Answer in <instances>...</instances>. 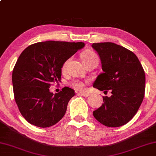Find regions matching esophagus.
<instances>
[{
  "instance_id": "obj_1",
  "label": "esophagus",
  "mask_w": 156,
  "mask_h": 156,
  "mask_svg": "<svg viewBox=\"0 0 156 156\" xmlns=\"http://www.w3.org/2000/svg\"><path fill=\"white\" fill-rule=\"evenodd\" d=\"M81 94L82 95V96H86V97H87V96H90V94H88V93H85V92H80V94Z\"/></svg>"
}]
</instances>
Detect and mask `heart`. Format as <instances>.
<instances>
[{"label": "heart", "instance_id": "1", "mask_svg": "<svg viewBox=\"0 0 156 156\" xmlns=\"http://www.w3.org/2000/svg\"><path fill=\"white\" fill-rule=\"evenodd\" d=\"M81 58H82V60L83 63H86L87 62L90 61V60H94V59H98V56L96 55V54L94 53V52L87 50L83 52L82 53V55H81ZM67 63V61L65 62L62 65V70H64L66 67V65ZM85 82H83V81L81 80H74L70 83V85L72 87H73L74 89L76 90H79V91H81V90H83L85 87Z\"/></svg>", "mask_w": 156, "mask_h": 156}]
</instances>
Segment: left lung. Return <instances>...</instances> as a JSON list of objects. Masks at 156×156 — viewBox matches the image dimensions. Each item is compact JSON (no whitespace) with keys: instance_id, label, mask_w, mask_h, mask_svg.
I'll return each mask as SVG.
<instances>
[{"instance_id":"obj_1","label":"left lung","mask_w":156,"mask_h":156,"mask_svg":"<svg viewBox=\"0 0 156 156\" xmlns=\"http://www.w3.org/2000/svg\"><path fill=\"white\" fill-rule=\"evenodd\" d=\"M92 47L99 55L103 71L93 87L111 92V96H103L102 105L93 115L106 127H120L133 118L143 101L145 73L136 55L125 47L111 42L93 44Z\"/></svg>"}]
</instances>
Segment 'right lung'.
<instances>
[{"mask_svg":"<svg viewBox=\"0 0 156 156\" xmlns=\"http://www.w3.org/2000/svg\"><path fill=\"white\" fill-rule=\"evenodd\" d=\"M83 46V42L48 41L30 45L20 54L12 71L13 91L20 113L29 123L48 127L65 115L75 92L65 87L53 94L49 88L60 82L63 64Z\"/></svg>","mask_w":156,"mask_h":156,"instance_id":"1","label":"right lung"}]
</instances>
